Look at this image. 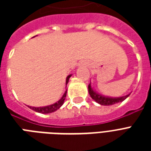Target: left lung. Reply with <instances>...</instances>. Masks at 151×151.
<instances>
[{"instance_id":"1","label":"left lung","mask_w":151,"mask_h":151,"mask_svg":"<svg viewBox=\"0 0 151 151\" xmlns=\"http://www.w3.org/2000/svg\"><path fill=\"white\" fill-rule=\"evenodd\" d=\"M88 92H89L90 96L92 97V99H94L97 103H99V104L103 106L114 105L115 103L122 102L125 99H127L129 96V95H130V93H129V94L126 95V96L120 97H110L103 96V95L98 93L96 90H94V88H92V83L91 82L88 85Z\"/></svg>"}]
</instances>
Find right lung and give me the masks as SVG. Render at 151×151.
<instances>
[{
  "mask_svg": "<svg viewBox=\"0 0 151 151\" xmlns=\"http://www.w3.org/2000/svg\"><path fill=\"white\" fill-rule=\"evenodd\" d=\"M34 37H36V36H34ZM70 77H71V74H70V75H68L67 77H66V85H67V84H68L69 82V79H70ZM66 92H67V90L65 91L64 94L63 95V96L61 97V99L57 101V102H55V103H53V104H51V105H48V106H39V107L31 106H28L29 109H31V110H34V111H36V112L41 113V114H50V113L55 112V111H56L58 109H59V108L61 107L62 106H63V104L64 103V100H65L66 96Z\"/></svg>",
  "mask_w": 151,
  "mask_h": 151,
  "instance_id": "right-lung-1",
  "label": "right lung"
}]
</instances>
